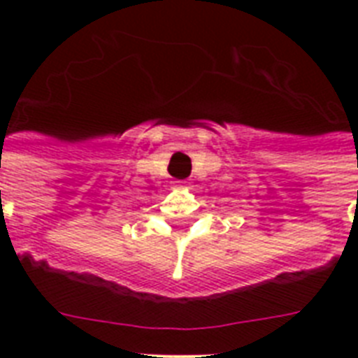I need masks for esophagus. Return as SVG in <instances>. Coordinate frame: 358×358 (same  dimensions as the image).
Segmentation results:
<instances>
[{"label":"esophagus","mask_w":358,"mask_h":358,"mask_svg":"<svg viewBox=\"0 0 358 358\" xmlns=\"http://www.w3.org/2000/svg\"><path fill=\"white\" fill-rule=\"evenodd\" d=\"M180 184H185V182H180Z\"/></svg>","instance_id":"34e87169"}]
</instances>
